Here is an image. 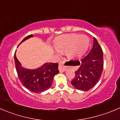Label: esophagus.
Returning a JSON list of instances; mask_svg holds the SVG:
<instances>
[{
    "instance_id": "esophagus-1",
    "label": "esophagus",
    "mask_w": 120,
    "mask_h": 120,
    "mask_svg": "<svg viewBox=\"0 0 120 120\" xmlns=\"http://www.w3.org/2000/svg\"><path fill=\"white\" fill-rule=\"evenodd\" d=\"M58 69L60 72H64L67 69V67L64 65V61H61L59 64Z\"/></svg>"
}]
</instances>
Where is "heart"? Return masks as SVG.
<instances>
[{
    "label": "heart",
    "mask_w": 120,
    "mask_h": 120,
    "mask_svg": "<svg viewBox=\"0 0 120 120\" xmlns=\"http://www.w3.org/2000/svg\"><path fill=\"white\" fill-rule=\"evenodd\" d=\"M90 40L86 35L69 34L60 36L55 44L56 49L59 52L67 51L69 58H76L82 55L87 49Z\"/></svg>",
    "instance_id": "heart-1"
}]
</instances>
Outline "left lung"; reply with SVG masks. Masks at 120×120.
Here are the masks:
<instances>
[{
  "instance_id": "left-lung-1",
  "label": "left lung",
  "mask_w": 120,
  "mask_h": 120,
  "mask_svg": "<svg viewBox=\"0 0 120 120\" xmlns=\"http://www.w3.org/2000/svg\"><path fill=\"white\" fill-rule=\"evenodd\" d=\"M73 66H78L71 82L77 90L86 91L93 88L101 78L103 70V52L97 40L94 38L91 51L80 61H69Z\"/></svg>"
}]
</instances>
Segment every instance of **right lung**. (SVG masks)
Masks as SVG:
<instances>
[{
	"mask_svg": "<svg viewBox=\"0 0 120 120\" xmlns=\"http://www.w3.org/2000/svg\"><path fill=\"white\" fill-rule=\"evenodd\" d=\"M33 36V35H28L20 44ZM14 58L16 69L20 82L25 88L35 93L44 92L49 88L54 76L59 73L58 63H46L37 69H28L22 67L16 56V52Z\"/></svg>",
	"mask_w": 120,
	"mask_h": 120,
	"instance_id": "obj_1",
	"label": "right lung"
}]
</instances>
